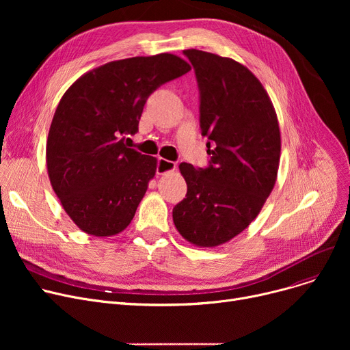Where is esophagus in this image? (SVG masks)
<instances>
[{
    "mask_svg": "<svg viewBox=\"0 0 350 350\" xmlns=\"http://www.w3.org/2000/svg\"><path fill=\"white\" fill-rule=\"evenodd\" d=\"M176 170V163L165 160V159H159L157 161V174H165Z\"/></svg>",
    "mask_w": 350,
    "mask_h": 350,
    "instance_id": "obj_1",
    "label": "esophagus"
}]
</instances>
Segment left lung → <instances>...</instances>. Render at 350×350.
Instances as JSON below:
<instances>
[{
	"label": "left lung",
	"instance_id": "left-lung-1",
	"mask_svg": "<svg viewBox=\"0 0 350 350\" xmlns=\"http://www.w3.org/2000/svg\"><path fill=\"white\" fill-rule=\"evenodd\" d=\"M200 89V126L215 143L207 169L180 163L186 198L173 208L180 235L214 248L243 232L260 214L278 176L277 112L254 73L231 58L186 49Z\"/></svg>",
	"mask_w": 350,
	"mask_h": 350
}]
</instances>
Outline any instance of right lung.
<instances>
[{"instance_id": "add662e5", "label": "right lung", "mask_w": 350, "mask_h": 350, "mask_svg": "<svg viewBox=\"0 0 350 350\" xmlns=\"http://www.w3.org/2000/svg\"><path fill=\"white\" fill-rule=\"evenodd\" d=\"M191 66L173 53L107 62L73 82L55 110L46 140L51 186L83 232L112 237L136 214L157 159L127 147L143 106L160 85Z\"/></svg>"}]
</instances>
